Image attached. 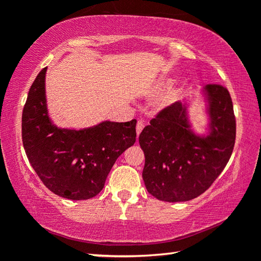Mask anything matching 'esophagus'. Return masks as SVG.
<instances>
[{
  "mask_svg": "<svg viewBox=\"0 0 261 261\" xmlns=\"http://www.w3.org/2000/svg\"><path fill=\"white\" fill-rule=\"evenodd\" d=\"M144 126H145V123L143 122V121H138L137 122V125H136V131H137V135H140V132L143 131V129H144Z\"/></svg>",
  "mask_w": 261,
  "mask_h": 261,
  "instance_id": "obj_1",
  "label": "esophagus"
}]
</instances>
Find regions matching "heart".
<instances>
[{
	"mask_svg": "<svg viewBox=\"0 0 261 261\" xmlns=\"http://www.w3.org/2000/svg\"><path fill=\"white\" fill-rule=\"evenodd\" d=\"M170 100H171V99H169V101H170Z\"/></svg>",
	"mask_w": 261,
	"mask_h": 261,
	"instance_id": "b5f03b06",
	"label": "heart"
}]
</instances>
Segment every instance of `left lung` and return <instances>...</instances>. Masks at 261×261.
Instances as JSON below:
<instances>
[{"mask_svg": "<svg viewBox=\"0 0 261 261\" xmlns=\"http://www.w3.org/2000/svg\"><path fill=\"white\" fill-rule=\"evenodd\" d=\"M204 91L208 102V135L193 134L187 107L180 102L163 108L139 135L145 154V187L159 200L188 201L200 196L231 156L236 139L231 96L219 84H208Z\"/></svg>", "mask_w": 261, "mask_h": 261, "instance_id": "1", "label": "left lung"}]
</instances>
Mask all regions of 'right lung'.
I'll use <instances>...</instances> for the list:
<instances>
[{"label": "right lung", "instance_id": "add662e5", "mask_svg": "<svg viewBox=\"0 0 261 261\" xmlns=\"http://www.w3.org/2000/svg\"><path fill=\"white\" fill-rule=\"evenodd\" d=\"M43 68L31 86L21 138L31 166L51 192L71 200L95 197L117 158L136 141V120L105 121L83 130L61 129L48 116Z\"/></svg>", "mask_w": 261, "mask_h": 261}]
</instances>
